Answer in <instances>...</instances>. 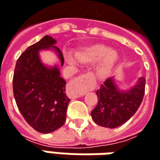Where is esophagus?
Returning a JSON list of instances; mask_svg holds the SVG:
<instances>
[{"label": "esophagus", "instance_id": "1", "mask_svg": "<svg viewBox=\"0 0 160 160\" xmlns=\"http://www.w3.org/2000/svg\"><path fill=\"white\" fill-rule=\"evenodd\" d=\"M72 86L80 88V92H78L76 94V96H80L85 92L92 91L94 89V87H95L94 76L90 72L85 73L83 75L76 78L74 80H72Z\"/></svg>", "mask_w": 160, "mask_h": 160}]
</instances>
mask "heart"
Returning <instances> with one entry per match:
<instances>
[{
	"label": "heart",
	"mask_w": 160,
	"mask_h": 160,
	"mask_svg": "<svg viewBox=\"0 0 160 160\" xmlns=\"http://www.w3.org/2000/svg\"><path fill=\"white\" fill-rule=\"evenodd\" d=\"M65 58L69 64H75V61L71 54L66 53ZM76 58L81 63H93L102 59L99 64V73L102 76H107L112 72L119 60V53L115 50H110L107 46L95 44L78 51Z\"/></svg>",
	"instance_id": "b5f03b06"
}]
</instances>
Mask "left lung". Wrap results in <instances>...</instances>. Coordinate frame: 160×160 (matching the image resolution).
<instances>
[{"mask_svg":"<svg viewBox=\"0 0 160 160\" xmlns=\"http://www.w3.org/2000/svg\"><path fill=\"white\" fill-rule=\"evenodd\" d=\"M146 79L139 78L135 87L119 91L112 78L107 79L96 91L98 104L92 111V120L99 126L115 128L123 125L138 109L145 94Z\"/></svg>","mask_w":160,"mask_h":160,"instance_id":"obj_1","label":"left lung"}]
</instances>
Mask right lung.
<instances>
[{
  "label": "right lung",
  "instance_id": "right-lung-1",
  "mask_svg": "<svg viewBox=\"0 0 160 160\" xmlns=\"http://www.w3.org/2000/svg\"><path fill=\"white\" fill-rule=\"evenodd\" d=\"M55 43L53 37L46 35L28 48L16 61L13 77V91L19 110L28 124L41 133H50L64 125L70 101L59 68L46 67L39 58L40 50L53 48L63 66L64 57L53 46Z\"/></svg>",
  "mask_w": 160,
  "mask_h": 160
}]
</instances>
